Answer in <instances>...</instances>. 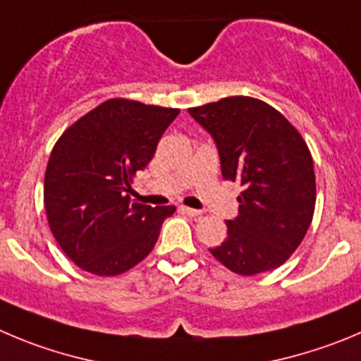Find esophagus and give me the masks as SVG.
<instances>
[{
  "label": "esophagus",
  "instance_id": "34e87169",
  "mask_svg": "<svg viewBox=\"0 0 361 361\" xmlns=\"http://www.w3.org/2000/svg\"><path fill=\"white\" fill-rule=\"evenodd\" d=\"M180 210L183 212V214H187L188 217H200V215L203 214L201 210H196V208H188V207H181Z\"/></svg>",
  "mask_w": 361,
  "mask_h": 361
}]
</instances>
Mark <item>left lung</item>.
Instances as JSON below:
<instances>
[{
  "mask_svg": "<svg viewBox=\"0 0 361 361\" xmlns=\"http://www.w3.org/2000/svg\"><path fill=\"white\" fill-rule=\"evenodd\" d=\"M188 114L212 135L224 180L240 181L238 215L210 252L242 276L279 267L305 238L315 210V174L299 131L271 104L233 96Z\"/></svg>",
  "mask_w": 361,
  "mask_h": 361,
  "instance_id": "1",
  "label": "left lung"
}]
</instances>
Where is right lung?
Wrapping results in <instances>:
<instances>
[{
    "label": "right lung",
    "instance_id": "add662e5",
    "mask_svg": "<svg viewBox=\"0 0 361 361\" xmlns=\"http://www.w3.org/2000/svg\"><path fill=\"white\" fill-rule=\"evenodd\" d=\"M178 109L109 99L63 131L44 178L49 228L87 272L117 276L147 257L174 207L130 203L131 180L153 158Z\"/></svg>",
    "mask_w": 361,
    "mask_h": 361
}]
</instances>
